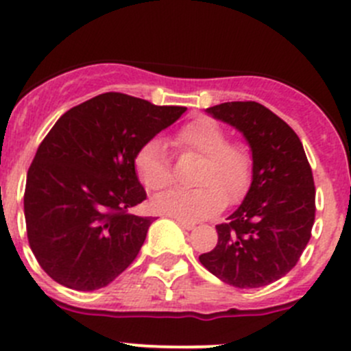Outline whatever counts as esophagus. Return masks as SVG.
<instances>
[{
  "instance_id": "esophagus-1",
  "label": "esophagus",
  "mask_w": 351,
  "mask_h": 351,
  "mask_svg": "<svg viewBox=\"0 0 351 351\" xmlns=\"http://www.w3.org/2000/svg\"><path fill=\"white\" fill-rule=\"evenodd\" d=\"M176 222H178L183 229H186V231H192V229L195 228V222L185 221V219H176Z\"/></svg>"
}]
</instances>
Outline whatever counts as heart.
<instances>
[{
  "instance_id": "b5f03b06",
  "label": "heart",
  "mask_w": 351,
  "mask_h": 351,
  "mask_svg": "<svg viewBox=\"0 0 351 351\" xmlns=\"http://www.w3.org/2000/svg\"><path fill=\"white\" fill-rule=\"evenodd\" d=\"M228 141L224 127L207 117L183 125L173 136L171 144L180 153L202 156L193 175V183L198 186L159 193L151 202L154 210L176 219L198 221L217 214L226 200L229 204L238 202L253 180V154L246 144ZM136 171L149 190H162L171 183V165L159 141L141 147L136 156Z\"/></svg>"
}]
</instances>
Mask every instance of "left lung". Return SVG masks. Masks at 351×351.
Wrapping results in <instances>:
<instances>
[{
	"label": "left lung",
	"mask_w": 351,
	"mask_h": 351,
	"mask_svg": "<svg viewBox=\"0 0 351 351\" xmlns=\"http://www.w3.org/2000/svg\"><path fill=\"white\" fill-rule=\"evenodd\" d=\"M205 112L243 134L253 154V180L243 204L215 226L217 244L200 263L238 289L278 280L299 261L316 214L313 171L300 139L256 101H228Z\"/></svg>",
	"instance_id": "1"
}]
</instances>
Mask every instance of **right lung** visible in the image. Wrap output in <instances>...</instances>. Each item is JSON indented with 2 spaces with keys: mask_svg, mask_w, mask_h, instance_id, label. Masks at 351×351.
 Wrapping results in <instances>:
<instances>
[{
  "mask_svg": "<svg viewBox=\"0 0 351 351\" xmlns=\"http://www.w3.org/2000/svg\"><path fill=\"white\" fill-rule=\"evenodd\" d=\"M123 93L67 110L27 173V236L42 270L74 290L115 280L139 254L153 217L130 214L146 200L136 156L185 113Z\"/></svg>",
  "mask_w": 351,
  "mask_h": 351,
  "instance_id": "1",
  "label": "right lung"
}]
</instances>
